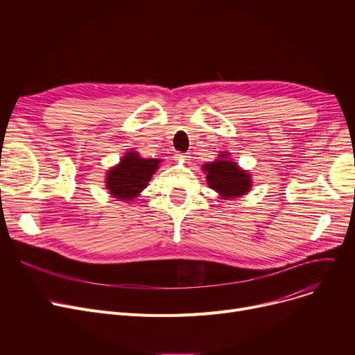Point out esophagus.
Listing matches in <instances>:
<instances>
[{
  "label": "esophagus",
  "instance_id": "esophagus-1",
  "mask_svg": "<svg viewBox=\"0 0 355 355\" xmlns=\"http://www.w3.org/2000/svg\"><path fill=\"white\" fill-rule=\"evenodd\" d=\"M174 158H175L177 161H187V159H189V155L184 154V153H178V154H175Z\"/></svg>",
  "mask_w": 355,
  "mask_h": 355
}]
</instances>
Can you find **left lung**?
<instances>
[{"label": "left lung", "mask_w": 355, "mask_h": 355, "mask_svg": "<svg viewBox=\"0 0 355 355\" xmlns=\"http://www.w3.org/2000/svg\"><path fill=\"white\" fill-rule=\"evenodd\" d=\"M209 187L213 189L223 200L245 196L252 189V177L248 171L232 159L227 154H221L214 162L202 165Z\"/></svg>", "instance_id": "1"}]
</instances>
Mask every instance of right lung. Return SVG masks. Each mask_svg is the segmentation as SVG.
I'll use <instances>...</instances> for the list:
<instances>
[{"instance_id": "obj_1", "label": "right lung", "mask_w": 355, "mask_h": 355, "mask_svg": "<svg viewBox=\"0 0 355 355\" xmlns=\"http://www.w3.org/2000/svg\"><path fill=\"white\" fill-rule=\"evenodd\" d=\"M161 159L141 158L138 153L130 151L123 155L118 165L106 174V189L114 198L134 201L146 189L151 177L158 170Z\"/></svg>"}]
</instances>
